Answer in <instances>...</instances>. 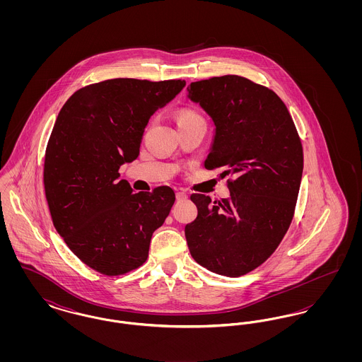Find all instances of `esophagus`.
<instances>
[{"mask_svg":"<svg viewBox=\"0 0 362 362\" xmlns=\"http://www.w3.org/2000/svg\"><path fill=\"white\" fill-rule=\"evenodd\" d=\"M176 199L177 201H186L187 199V194L185 191H177L176 192Z\"/></svg>","mask_w":362,"mask_h":362,"instance_id":"34e87169","label":"esophagus"}]
</instances>
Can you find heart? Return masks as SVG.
I'll list each match as a JSON object with an SVG mask.
<instances>
[{
  "label": "heart",
  "mask_w": 362,
  "mask_h": 362,
  "mask_svg": "<svg viewBox=\"0 0 362 362\" xmlns=\"http://www.w3.org/2000/svg\"><path fill=\"white\" fill-rule=\"evenodd\" d=\"M198 119H202L199 114H197L195 111L189 110V108H185V110H180L176 112V122H177V126L180 124H185V123H189V122L198 121Z\"/></svg>",
  "instance_id": "heart-1"
}]
</instances>
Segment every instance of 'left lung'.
<instances>
[{"instance_id": "1", "label": "left lung", "mask_w": 362, "mask_h": 362, "mask_svg": "<svg viewBox=\"0 0 362 362\" xmlns=\"http://www.w3.org/2000/svg\"><path fill=\"white\" fill-rule=\"evenodd\" d=\"M189 99L214 122L205 168H221L229 198H189L197 218L185 233L191 257L226 276L252 272L272 257L292 223L303 176V145L276 92L228 74L191 83Z\"/></svg>"}]
</instances>
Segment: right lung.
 Here are the masks:
<instances>
[{
	"mask_svg": "<svg viewBox=\"0 0 362 362\" xmlns=\"http://www.w3.org/2000/svg\"><path fill=\"white\" fill-rule=\"evenodd\" d=\"M185 86L105 80L74 92L57 117L43 170L52 224L71 252L104 276L144 264L153 232L171 211V187L134 192L118 171L139 155L151 117Z\"/></svg>",
	"mask_w": 362,
	"mask_h": 362,
	"instance_id": "obj_1",
	"label": "right lung"
}]
</instances>
